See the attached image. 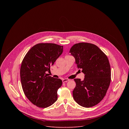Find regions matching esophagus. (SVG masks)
Returning <instances> with one entry per match:
<instances>
[{"instance_id":"1","label":"esophagus","mask_w":129,"mask_h":129,"mask_svg":"<svg viewBox=\"0 0 129 129\" xmlns=\"http://www.w3.org/2000/svg\"><path fill=\"white\" fill-rule=\"evenodd\" d=\"M69 81H70V80H69V79H64L62 80L63 83H65V82H67Z\"/></svg>"}]
</instances>
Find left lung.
<instances>
[{
  "label": "left lung",
  "instance_id": "left-lung-1",
  "mask_svg": "<svg viewBox=\"0 0 129 129\" xmlns=\"http://www.w3.org/2000/svg\"><path fill=\"white\" fill-rule=\"evenodd\" d=\"M69 52L75 58L77 68L85 75L83 81L74 79L76 86L73 98L82 107H93L104 99L111 82L108 59L96 45L89 43L75 44Z\"/></svg>",
  "mask_w": 129,
  "mask_h": 129
}]
</instances>
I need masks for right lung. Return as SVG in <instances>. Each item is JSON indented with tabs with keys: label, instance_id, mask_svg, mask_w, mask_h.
<instances>
[{
	"label": "right lung",
	"instance_id": "obj_1",
	"mask_svg": "<svg viewBox=\"0 0 129 129\" xmlns=\"http://www.w3.org/2000/svg\"><path fill=\"white\" fill-rule=\"evenodd\" d=\"M63 47L54 43L37 44L30 49L22 62L20 74L23 92L38 107L47 108L57 100V91L62 81L46 72L61 56Z\"/></svg>",
	"mask_w": 129,
	"mask_h": 129
}]
</instances>
